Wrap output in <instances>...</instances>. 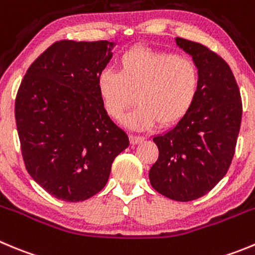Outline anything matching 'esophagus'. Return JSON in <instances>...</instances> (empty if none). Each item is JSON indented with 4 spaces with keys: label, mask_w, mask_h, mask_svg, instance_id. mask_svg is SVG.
I'll return each instance as SVG.
<instances>
[{
    "label": "esophagus",
    "mask_w": 255,
    "mask_h": 255,
    "mask_svg": "<svg viewBox=\"0 0 255 255\" xmlns=\"http://www.w3.org/2000/svg\"><path fill=\"white\" fill-rule=\"evenodd\" d=\"M129 141L132 144H138L142 141H144V137H142V135H129Z\"/></svg>",
    "instance_id": "1"
}]
</instances>
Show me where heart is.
I'll list each match as a JSON object with an SVG mask.
<instances>
[{
  "instance_id": "1",
  "label": "heart",
  "mask_w": 255,
  "mask_h": 255,
  "mask_svg": "<svg viewBox=\"0 0 255 255\" xmlns=\"http://www.w3.org/2000/svg\"><path fill=\"white\" fill-rule=\"evenodd\" d=\"M200 89V70L187 56L133 47L120 59V71H102L98 90L107 114L121 120L128 109L139 107L126 118L133 129L144 130L178 125L189 114Z\"/></svg>"
}]
</instances>
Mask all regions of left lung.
<instances>
[{"instance_id":"8db88e82","label":"left lung","mask_w":255,"mask_h":255,"mask_svg":"<svg viewBox=\"0 0 255 255\" xmlns=\"http://www.w3.org/2000/svg\"><path fill=\"white\" fill-rule=\"evenodd\" d=\"M200 70V89L191 111L181 122L154 137L158 158L149 170L157 192L176 201L208 194L227 175L242 123L240 90L232 69L215 51L177 37Z\"/></svg>"}]
</instances>
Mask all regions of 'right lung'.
<instances>
[{
    "mask_svg": "<svg viewBox=\"0 0 255 255\" xmlns=\"http://www.w3.org/2000/svg\"><path fill=\"white\" fill-rule=\"evenodd\" d=\"M112 42L60 40L31 64L16 94L21 153L31 177L56 199L98 194L112 163L129 146L104 109L98 78Z\"/></svg>",
    "mask_w": 255,
    "mask_h": 255,
    "instance_id": "right-lung-1",
    "label": "right lung"
}]
</instances>
